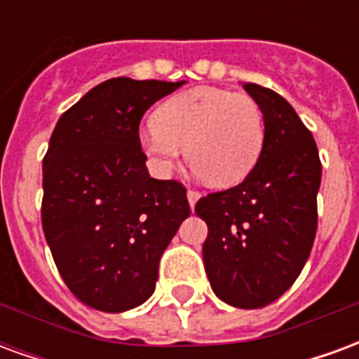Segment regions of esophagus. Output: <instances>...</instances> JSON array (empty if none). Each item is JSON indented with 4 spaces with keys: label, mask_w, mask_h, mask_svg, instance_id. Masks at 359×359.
<instances>
[{
    "label": "esophagus",
    "mask_w": 359,
    "mask_h": 359,
    "mask_svg": "<svg viewBox=\"0 0 359 359\" xmlns=\"http://www.w3.org/2000/svg\"><path fill=\"white\" fill-rule=\"evenodd\" d=\"M187 196H188V203H190V205L194 208L196 202L200 200V192H198V190H194V188H188Z\"/></svg>",
    "instance_id": "obj_1"
}]
</instances>
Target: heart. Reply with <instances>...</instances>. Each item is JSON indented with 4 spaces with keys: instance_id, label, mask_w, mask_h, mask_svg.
Masks as SVG:
<instances>
[{
    "instance_id": "1",
    "label": "heart",
    "mask_w": 359,
    "mask_h": 359,
    "mask_svg": "<svg viewBox=\"0 0 359 359\" xmlns=\"http://www.w3.org/2000/svg\"><path fill=\"white\" fill-rule=\"evenodd\" d=\"M138 138L159 172H171L187 148L188 165L203 182L233 187L248 177L262 156L264 111L242 92L194 88L161 103Z\"/></svg>"
}]
</instances>
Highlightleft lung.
Segmentation results:
<instances>
[{
	"label": "left lung",
	"mask_w": 359,
	"mask_h": 359,
	"mask_svg": "<svg viewBox=\"0 0 359 359\" xmlns=\"http://www.w3.org/2000/svg\"><path fill=\"white\" fill-rule=\"evenodd\" d=\"M264 111L262 156L241 184L196 203L208 223L203 265L213 292L231 306L264 308L308 262L317 231L321 159L313 136L283 95L246 82Z\"/></svg>",
	"instance_id": "left-lung-1"
}]
</instances>
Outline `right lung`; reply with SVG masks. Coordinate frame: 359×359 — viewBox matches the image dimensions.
Returning <instances> with one entry per match:
<instances>
[{
    "label": "right lung",
    "instance_id": "add662e5",
    "mask_svg": "<svg viewBox=\"0 0 359 359\" xmlns=\"http://www.w3.org/2000/svg\"><path fill=\"white\" fill-rule=\"evenodd\" d=\"M182 84L109 79L51 133L43 236L69 290L90 308L118 313L148 300L159 259L190 215L184 184L151 179L138 138L144 113Z\"/></svg>",
    "mask_w": 359,
    "mask_h": 359
}]
</instances>
